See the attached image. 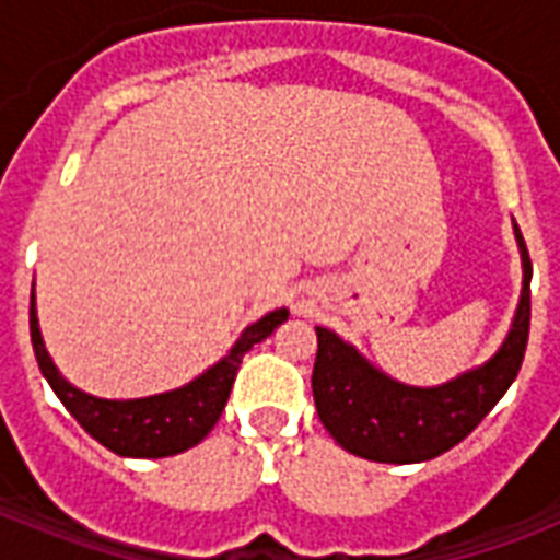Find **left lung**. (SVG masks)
<instances>
[{
    "mask_svg": "<svg viewBox=\"0 0 560 560\" xmlns=\"http://www.w3.org/2000/svg\"><path fill=\"white\" fill-rule=\"evenodd\" d=\"M523 253V296L503 349L486 366L456 381L416 389L392 381L328 328H316L314 404L334 442L354 456L389 465H409L442 456L477 430L482 418L512 386L523 366L532 319V261L521 229L514 226Z\"/></svg>",
    "mask_w": 560,
    "mask_h": 560,
    "instance_id": "8db88e82",
    "label": "left lung"
}]
</instances>
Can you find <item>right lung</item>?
I'll list each match as a JSON object with an SVG mask.
<instances>
[{"label":"right lung","instance_id":"add662e5","mask_svg":"<svg viewBox=\"0 0 560 560\" xmlns=\"http://www.w3.org/2000/svg\"><path fill=\"white\" fill-rule=\"evenodd\" d=\"M284 319H288V311L281 307V311H272L255 325H249L226 358L183 389L139 400H104L83 395L81 389H74L72 383L60 377L48 358L46 346H43V337H39L34 293H31L28 314L31 346L37 354L39 372L46 374L57 398L63 400V407L95 442H101L118 456H133V459H162V456H174V453H183L202 442L226 407L237 366L246 351L253 349L255 342L267 340Z\"/></svg>","mask_w":560,"mask_h":560}]
</instances>
